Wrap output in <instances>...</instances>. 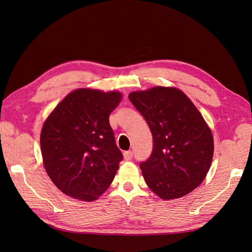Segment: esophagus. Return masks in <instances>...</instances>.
I'll use <instances>...</instances> for the list:
<instances>
[{"mask_svg":"<svg viewBox=\"0 0 252 252\" xmlns=\"http://www.w3.org/2000/svg\"><path fill=\"white\" fill-rule=\"evenodd\" d=\"M133 158V152L132 151H125L124 152V159L125 161H130Z\"/></svg>","mask_w":252,"mask_h":252,"instance_id":"34e87169","label":"esophagus"}]
</instances>
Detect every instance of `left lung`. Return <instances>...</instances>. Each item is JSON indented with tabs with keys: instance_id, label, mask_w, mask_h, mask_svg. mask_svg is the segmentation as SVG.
I'll use <instances>...</instances> for the list:
<instances>
[{
	"instance_id": "obj_1",
	"label": "left lung",
	"mask_w": 252,
	"mask_h": 252,
	"mask_svg": "<svg viewBox=\"0 0 252 252\" xmlns=\"http://www.w3.org/2000/svg\"><path fill=\"white\" fill-rule=\"evenodd\" d=\"M129 101L150 128L154 148L140 168L148 187L163 200L184 196L199 186L213 157V138L202 114L177 88L134 91Z\"/></svg>"
}]
</instances>
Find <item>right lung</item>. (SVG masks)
Wrapping results in <instances>:
<instances>
[{"mask_svg": "<svg viewBox=\"0 0 252 252\" xmlns=\"http://www.w3.org/2000/svg\"><path fill=\"white\" fill-rule=\"evenodd\" d=\"M122 94L78 89L45 121L41 149L45 169L67 195L94 201L112 183L123 155L109 124Z\"/></svg>", "mask_w": 252, "mask_h": 252, "instance_id": "add662e5", "label": "right lung"}]
</instances>
